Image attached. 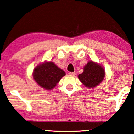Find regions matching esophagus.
Segmentation results:
<instances>
[{"mask_svg":"<svg viewBox=\"0 0 134 134\" xmlns=\"http://www.w3.org/2000/svg\"><path fill=\"white\" fill-rule=\"evenodd\" d=\"M68 74H69V76H74L76 75L75 72H69Z\"/></svg>","mask_w":134,"mask_h":134,"instance_id":"obj_1","label":"esophagus"}]
</instances>
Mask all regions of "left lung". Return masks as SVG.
Masks as SVG:
<instances>
[{"label": "left lung", "instance_id": "1", "mask_svg": "<svg viewBox=\"0 0 134 134\" xmlns=\"http://www.w3.org/2000/svg\"><path fill=\"white\" fill-rule=\"evenodd\" d=\"M105 76L103 68L97 63L90 61L84 68V72L78 77L81 82L88 88H93L103 81Z\"/></svg>", "mask_w": 134, "mask_h": 134}]
</instances>
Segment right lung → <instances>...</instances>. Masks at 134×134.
<instances>
[{
    "mask_svg": "<svg viewBox=\"0 0 134 134\" xmlns=\"http://www.w3.org/2000/svg\"><path fill=\"white\" fill-rule=\"evenodd\" d=\"M65 71L53 62H48L36 66L33 72V78L38 85L46 90H51L56 86L61 78L65 76Z\"/></svg>",
    "mask_w": 134,
    "mask_h": 134,
    "instance_id": "right-lung-1",
    "label": "right lung"
}]
</instances>
